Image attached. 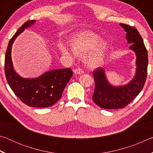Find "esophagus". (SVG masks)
I'll return each instance as SVG.
<instances>
[{"mask_svg": "<svg viewBox=\"0 0 153 153\" xmlns=\"http://www.w3.org/2000/svg\"><path fill=\"white\" fill-rule=\"evenodd\" d=\"M74 73L76 74H82L84 73V71H83L82 69H80V68L75 69L74 70Z\"/></svg>", "mask_w": 153, "mask_h": 153, "instance_id": "34e87169", "label": "esophagus"}]
</instances>
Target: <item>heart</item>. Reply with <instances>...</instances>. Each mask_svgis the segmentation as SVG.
I'll return each instance as SVG.
<instances>
[{"instance_id": "b5f03b06", "label": "heart", "mask_w": 153, "mask_h": 153, "mask_svg": "<svg viewBox=\"0 0 153 153\" xmlns=\"http://www.w3.org/2000/svg\"><path fill=\"white\" fill-rule=\"evenodd\" d=\"M99 35L92 32L79 33L71 37L69 40L71 50L76 55L84 56V61L90 67H97L101 65L105 57L108 45L102 41ZM62 53L69 55L68 51L61 48Z\"/></svg>"}]
</instances>
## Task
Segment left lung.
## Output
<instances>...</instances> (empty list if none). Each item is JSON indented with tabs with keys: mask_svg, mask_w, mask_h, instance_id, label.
I'll return each instance as SVG.
<instances>
[{
	"mask_svg": "<svg viewBox=\"0 0 153 153\" xmlns=\"http://www.w3.org/2000/svg\"><path fill=\"white\" fill-rule=\"evenodd\" d=\"M124 28L129 48L136 55V74L128 84L123 86H111L106 78L103 68L98 67L93 71L94 92L92 99L98 106L106 109L126 107L135 98L143 88L147 76L148 53L138 31L133 26L121 24Z\"/></svg>",
	"mask_w": 153,
	"mask_h": 153,
	"instance_id": "8db88e82",
	"label": "left lung"
}]
</instances>
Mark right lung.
Listing matches in <instances>:
<instances>
[{
  "label": "right lung",
  "mask_w": 153,
  "mask_h": 153,
  "mask_svg": "<svg viewBox=\"0 0 153 153\" xmlns=\"http://www.w3.org/2000/svg\"><path fill=\"white\" fill-rule=\"evenodd\" d=\"M36 22L29 20L20 27L10 40L4 58V72L7 82L15 94L29 107L45 108L55 105L73 75L70 68L55 69L34 79H24L13 69L11 61V47L18 36L25 28Z\"/></svg>",
  "instance_id": "1"
}]
</instances>
